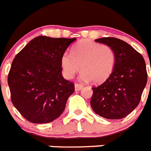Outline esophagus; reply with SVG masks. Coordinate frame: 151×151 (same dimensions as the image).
I'll return each instance as SVG.
<instances>
[{
    "instance_id": "obj_1",
    "label": "esophagus",
    "mask_w": 151,
    "mask_h": 151,
    "mask_svg": "<svg viewBox=\"0 0 151 151\" xmlns=\"http://www.w3.org/2000/svg\"><path fill=\"white\" fill-rule=\"evenodd\" d=\"M83 86L82 84H79V83H76L75 84V90L76 91H79V90H81L83 89Z\"/></svg>"
}]
</instances>
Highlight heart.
<instances>
[{"label":"heart","mask_w":151,"mask_h":151,"mask_svg":"<svg viewBox=\"0 0 151 151\" xmlns=\"http://www.w3.org/2000/svg\"><path fill=\"white\" fill-rule=\"evenodd\" d=\"M116 56L114 49L90 40H83L72 48V55H61V66L64 76L72 79L80 70V79L94 83L106 81L114 71Z\"/></svg>","instance_id":"b5f03b06"}]
</instances>
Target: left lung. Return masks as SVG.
<instances>
[{
    "instance_id": "left-lung-1",
    "label": "left lung",
    "mask_w": 151,
    "mask_h": 151,
    "mask_svg": "<svg viewBox=\"0 0 151 151\" xmlns=\"http://www.w3.org/2000/svg\"><path fill=\"white\" fill-rule=\"evenodd\" d=\"M114 49L116 63L114 71L101 85L93 87L91 108L100 116L121 119L138 106L147 82L143 56L120 39L103 37L95 40Z\"/></svg>"
}]
</instances>
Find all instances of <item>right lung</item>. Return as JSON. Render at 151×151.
<instances>
[{
  "instance_id": "right-lung-1",
  "label": "right lung",
  "mask_w": 151,
  "mask_h": 151,
  "mask_svg": "<svg viewBox=\"0 0 151 151\" xmlns=\"http://www.w3.org/2000/svg\"><path fill=\"white\" fill-rule=\"evenodd\" d=\"M76 40L39 36L14 57L8 77L11 98L30 122H51L63 113L75 86L62 76L61 58Z\"/></svg>"
}]
</instances>
